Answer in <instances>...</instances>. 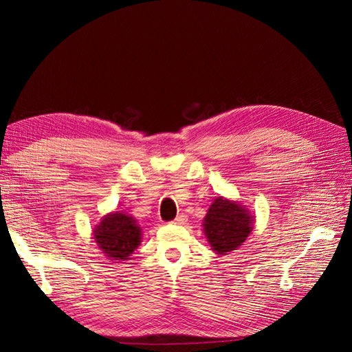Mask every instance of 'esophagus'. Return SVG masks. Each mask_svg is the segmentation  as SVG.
<instances>
[{
    "label": "esophagus",
    "mask_w": 352,
    "mask_h": 352,
    "mask_svg": "<svg viewBox=\"0 0 352 352\" xmlns=\"http://www.w3.org/2000/svg\"><path fill=\"white\" fill-rule=\"evenodd\" d=\"M186 220H188L186 216L182 212V214H179V216L175 219V223H176V225H185Z\"/></svg>",
    "instance_id": "34e87169"
}]
</instances>
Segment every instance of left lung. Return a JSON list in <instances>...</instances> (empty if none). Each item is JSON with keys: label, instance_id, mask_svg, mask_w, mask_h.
<instances>
[{"label": "left lung", "instance_id": "8db88e82", "mask_svg": "<svg viewBox=\"0 0 352 352\" xmlns=\"http://www.w3.org/2000/svg\"><path fill=\"white\" fill-rule=\"evenodd\" d=\"M252 216L236 202L219 197L204 219V232L217 254L236 250L252 230Z\"/></svg>", "mask_w": 352, "mask_h": 352}]
</instances>
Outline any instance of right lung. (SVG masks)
Masks as SVG:
<instances>
[{"label":"right lung","instance_id":"add662e5","mask_svg":"<svg viewBox=\"0 0 352 352\" xmlns=\"http://www.w3.org/2000/svg\"><path fill=\"white\" fill-rule=\"evenodd\" d=\"M94 238L109 260L123 261L129 260L140 245L141 228L132 217L116 211L95 228Z\"/></svg>","mask_w":352,"mask_h":352}]
</instances>
